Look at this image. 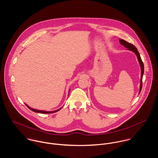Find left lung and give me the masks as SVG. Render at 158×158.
I'll return each mask as SVG.
<instances>
[{
    "label": "left lung",
    "instance_id": "obj_1",
    "mask_svg": "<svg viewBox=\"0 0 158 158\" xmlns=\"http://www.w3.org/2000/svg\"><path fill=\"white\" fill-rule=\"evenodd\" d=\"M119 41H120V44L123 45L125 47L127 48L128 50H131V51H133L137 57V59L139 60V64L140 65V68H141V78H140V91H139V93L140 92L141 89H142V77H143V72H144V66H143V63L141 60V58H140V56L139 55V52L137 51V48L135 47V46L134 45H133L131 43H128L127 41L122 40V39H120L119 40Z\"/></svg>",
    "mask_w": 158,
    "mask_h": 158
}]
</instances>
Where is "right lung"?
<instances>
[{
  "mask_svg": "<svg viewBox=\"0 0 158 158\" xmlns=\"http://www.w3.org/2000/svg\"><path fill=\"white\" fill-rule=\"evenodd\" d=\"M25 105H26V104H25ZM27 106L30 110H31V111H34V112H35V113H43V114H49V113H55V112H57L58 111H59V110H60V109H59L58 110H56V111H40V110H34V109H33V108H30L28 105H27Z\"/></svg>",
  "mask_w": 158,
  "mask_h": 158,
  "instance_id": "1",
  "label": "right lung"
}]
</instances>
